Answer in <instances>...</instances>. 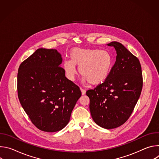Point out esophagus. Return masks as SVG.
<instances>
[{
    "label": "esophagus",
    "mask_w": 159,
    "mask_h": 159,
    "mask_svg": "<svg viewBox=\"0 0 159 159\" xmlns=\"http://www.w3.org/2000/svg\"><path fill=\"white\" fill-rule=\"evenodd\" d=\"M80 90H81V93H82V95H85V93H86L85 90H84V89H80Z\"/></svg>",
    "instance_id": "obj_1"
}]
</instances>
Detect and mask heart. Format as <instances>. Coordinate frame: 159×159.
<instances>
[{"instance_id":"heart-1","label":"heart","mask_w":159,"mask_h":159,"mask_svg":"<svg viewBox=\"0 0 159 159\" xmlns=\"http://www.w3.org/2000/svg\"><path fill=\"white\" fill-rule=\"evenodd\" d=\"M113 65L112 55L107 50L74 48L70 52V60L63 61V69L67 79L74 81L77 66L84 82L98 85L108 78Z\"/></svg>"}]
</instances>
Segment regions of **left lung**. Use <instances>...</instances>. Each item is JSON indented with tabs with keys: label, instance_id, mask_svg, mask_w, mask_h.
Here are the masks:
<instances>
[{
	"label": "left lung",
	"instance_id": "1",
	"mask_svg": "<svg viewBox=\"0 0 159 159\" xmlns=\"http://www.w3.org/2000/svg\"><path fill=\"white\" fill-rule=\"evenodd\" d=\"M107 46L116 52V60L108 78L94 89L86 92L94 122L106 129L124 124L141 94L143 79L139 60L123 45L112 41Z\"/></svg>",
	"mask_w": 159,
	"mask_h": 159
}]
</instances>
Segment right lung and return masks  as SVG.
Instances as JSON below:
<instances>
[{"label": "right lung", "mask_w": 159, "mask_h": 159, "mask_svg": "<svg viewBox=\"0 0 159 159\" xmlns=\"http://www.w3.org/2000/svg\"><path fill=\"white\" fill-rule=\"evenodd\" d=\"M61 63L57 50L39 48L18 69L20 103L34 125L43 131L56 132L65 127L82 94L65 77Z\"/></svg>", "instance_id": "right-lung-1"}]
</instances>
